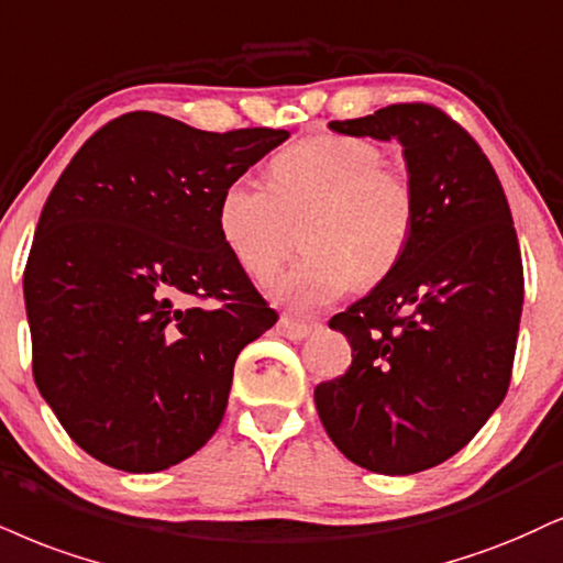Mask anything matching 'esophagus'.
<instances>
[{"label": "esophagus", "mask_w": 563, "mask_h": 563, "mask_svg": "<svg viewBox=\"0 0 563 563\" xmlns=\"http://www.w3.org/2000/svg\"><path fill=\"white\" fill-rule=\"evenodd\" d=\"M277 333L283 338H288V341H303L311 333V324H303V322H296L294 317L283 314L280 320H277Z\"/></svg>", "instance_id": "1"}]
</instances>
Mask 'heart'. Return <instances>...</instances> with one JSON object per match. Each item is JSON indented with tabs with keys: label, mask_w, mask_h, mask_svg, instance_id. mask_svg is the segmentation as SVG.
I'll use <instances>...</instances> for the list:
<instances>
[{
	"label": "heart",
	"mask_w": 563,
	"mask_h": 563,
	"mask_svg": "<svg viewBox=\"0 0 563 563\" xmlns=\"http://www.w3.org/2000/svg\"><path fill=\"white\" fill-rule=\"evenodd\" d=\"M417 188L385 165L375 141L317 133L269 162V186L230 180L217 199L222 243L243 273L267 280L299 246L309 254L275 283L273 294L299 314L388 277L417 228Z\"/></svg>",
	"instance_id": "1"
}]
</instances>
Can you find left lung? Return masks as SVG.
I'll use <instances>...</instances> for the list:
<instances>
[{
    "label": "left lung",
    "mask_w": 563,
    "mask_h": 563,
    "mask_svg": "<svg viewBox=\"0 0 563 563\" xmlns=\"http://www.w3.org/2000/svg\"><path fill=\"white\" fill-rule=\"evenodd\" d=\"M330 128L398 139L419 212L398 267L330 320L354 358L317 385V415L354 464L415 475L462 451L509 390L525 301L517 230L483 148L438 107L406 101Z\"/></svg>",
    "instance_id": "left-lung-1"
}]
</instances>
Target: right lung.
<instances>
[{"label":"right lung","instance_id":"1","mask_svg":"<svg viewBox=\"0 0 563 563\" xmlns=\"http://www.w3.org/2000/svg\"><path fill=\"white\" fill-rule=\"evenodd\" d=\"M288 135L128 112L54 183L23 273L33 380L101 464L162 472L220 428L235 358L277 311L222 243L217 199Z\"/></svg>","mask_w":563,"mask_h":563}]
</instances>
